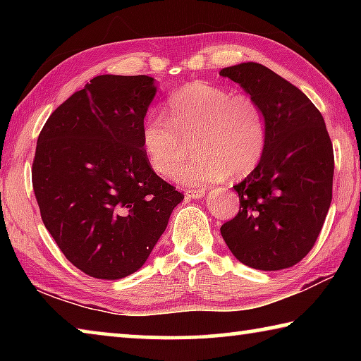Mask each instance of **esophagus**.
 Returning a JSON list of instances; mask_svg holds the SVG:
<instances>
[{
    "mask_svg": "<svg viewBox=\"0 0 361 361\" xmlns=\"http://www.w3.org/2000/svg\"><path fill=\"white\" fill-rule=\"evenodd\" d=\"M205 194V189H188L185 195L188 199H200Z\"/></svg>",
    "mask_w": 361,
    "mask_h": 361,
    "instance_id": "obj_1",
    "label": "esophagus"
}]
</instances>
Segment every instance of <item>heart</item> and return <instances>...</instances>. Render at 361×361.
<instances>
[{"instance_id":"1","label":"heart","mask_w":361,"mask_h":361,"mask_svg":"<svg viewBox=\"0 0 361 361\" xmlns=\"http://www.w3.org/2000/svg\"><path fill=\"white\" fill-rule=\"evenodd\" d=\"M166 116L149 114L142 127V145L151 169L169 176L185 155L194 136L198 152L173 173L183 185H204L224 176H245L261 162L267 143V122L258 100L232 94L223 85L192 81L166 102Z\"/></svg>"}]
</instances>
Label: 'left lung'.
I'll return each instance as SVG.
<instances>
[{
    "label": "left lung",
    "mask_w": 361,
    "mask_h": 361,
    "mask_svg": "<svg viewBox=\"0 0 361 361\" xmlns=\"http://www.w3.org/2000/svg\"><path fill=\"white\" fill-rule=\"evenodd\" d=\"M219 75L255 97L267 122L264 154L234 186L240 209L221 235L243 264L291 267L315 245L333 199L334 154L325 121L296 85L264 65L247 62Z\"/></svg>",
    "instance_id": "8db88e82"
}]
</instances>
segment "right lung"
<instances>
[{
	"label": "right lung",
	"mask_w": 361,
	"mask_h": 361,
	"mask_svg": "<svg viewBox=\"0 0 361 361\" xmlns=\"http://www.w3.org/2000/svg\"><path fill=\"white\" fill-rule=\"evenodd\" d=\"M154 95L149 76H97L49 116L38 137L32 181L42 223L90 277L138 271L185 199L143 151Z\"/></svg>",
	"instance_id": "obj_1"
}]
</instances>
